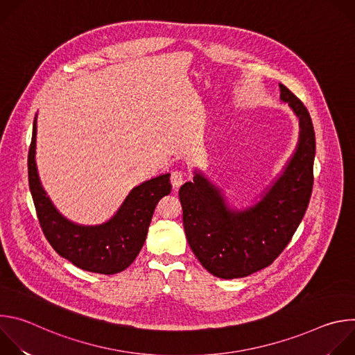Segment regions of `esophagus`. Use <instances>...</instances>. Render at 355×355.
<instances>
[{"mask_svg":"<svg viewBox=\"0 0 355 355\" xmlns=\"http://www.w3.org/2000/svg\"><path fill=\"white\" fill-rule=\"evenodd\" d=\"M171 184H173V187L174 188H180L182 184H184V180H185V175H184V173L182 171H178V170H175V171H173L171 173Z\"/></svg>","mask_w":355,"mask_h":355,"instance_id":"esophagus-1","label":"esophagus"}]
</instances>
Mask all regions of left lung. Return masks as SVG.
Here are the masks:
<instances>
[{
	"label": "left lung",
	"instance_id": "obj_1",
	"mask_svg": "<svg viewBox=\"0 0 355 355\" xmlns=\"http://www.w3.org/2000/svg\"><path fill=\"white\" fill-rule=\"evenodd\" d=\"M281 101L299 119V140L284 171L260 200L232 208L222 189L200 171L180 188L182 220L191 250L212 275L223 279L254 274L281 254L305 215L313 187L316 153L311 115L300 101L279 84Z\"/></svg>",
	"mask_w": 355,
	"mask_h": 355
}]
</instances>
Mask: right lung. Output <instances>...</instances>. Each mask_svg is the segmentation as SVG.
Listing matches in <instances>:
<instances>
[{
	"mask_svg": "<svg viewBox=\"0 0 355 355\" xmlns=\"http://www.w3.org/2000/svg\"><path fill=\"white\" fill-rule=\"evenodd\" d=\"M36 118L28 155L29 189L40 227L59 256L76 267L112 275L126 270L141 250L157 202L171 192L170 174L135 187L116 214L101 225H78L64 218L42 187L36 167Z\"/></svg>",
	"mask_w": 355,
	"mask_h": 355,
	"instance_id": "obj_1",
	"label": "right lung"
}]
</instances>
